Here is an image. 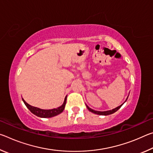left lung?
Returning <instances> with one entry per match:
<instances>
[{
	"instance_id": "obj_1",
	"label": "left lung",
	"mask_w": 153,
	"mask_h": 153,
	"mask_svg": "<svg viewBox=\"0 0 153 153\" xmlns=\"http://www.w3.org/2000/svg\"><path fill=\"white\" fill-rule=\"evenodd\" d=\"M128 98H126V100H127V99H128ZM123 105V103L122 105H121L120 106H119V107L113 108V109H112V110H109V111H95V110L92 109V108H90L88 106H87V105H86V107L88 108V109L90 111H91L92 113H94L95 114H97V115H111V114H113L115 112H116V111H117L118 109H120L121 106H122Z\"/></svg>"
}]
</instances>
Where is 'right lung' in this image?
Here are the masks:
<instances>
[{
    "instance_id": "1",
    "label": "right lung",
    "mask_w": 153,
    "mask_h": 153,
    "mask_svg": "<svg viewBox=\"0 0 153 153\" xmlns=\"http://www.w3.org/2000/svg\"><path fill=\"white\" fill-rule=\"evenodd\" d=\"M23 101H24V104L26 106L27 108L29 109L31 112L33 114H34L36 116L39 117H42V118H46V117H54V116H56L59 115V114L63 112L65 107L66 105V100H67V96L65 98V100L63 104L59 107H57L56 108H53V109H48V110H45V109H41V108L32 107V106L30 105L29 104L25 101L24 98H22Z\"/></svg>"
}]
</instances>
